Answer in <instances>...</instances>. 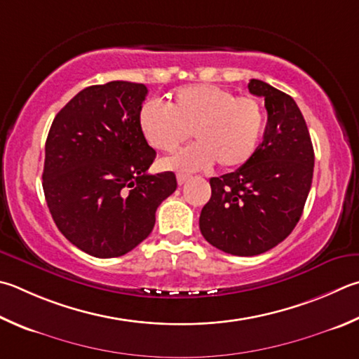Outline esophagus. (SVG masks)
I'll use <instances>...</instances> for the list:
<instances>
[{
  "mask_svg": "<svg viewBox=\"0 0 359 359\" xmlns=\"http://www.w3.org/2000/svg\"><path fill=\"white\" fill-rule=\"evenodd\" d=\"M188 179H190V175H188V174H177V184L179 185H184Z\"/></svg>",
  "mask_w": 359,
  "mask_h": 359,
  "instance_id": "esophagus-1",
  "label": "esophagus"
}]
</instances>
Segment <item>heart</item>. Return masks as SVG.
<instances>
[{
  "mask_svg": "<svg viewBox=\"0 0 359 359\" xmlns=\"http://www.w3.org/2000/svg\"><path fill=\"white\" fill-rule=\"evenodd\" d=\"M264 109L252 97H236L215 84H190L174 90L168 107L146 102L138 126L147 144L174 152L191 135L190 147L161 161L165 169L191 172L212 166H243L256 152L264 130Z\"/></svg>",
  "mask_w": 359,
  "mask_h": 359,
  "instance_id": "1",
  "label": "heart"
}]
</instances>
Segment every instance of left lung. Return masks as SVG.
Wrapping results in <instances>:
<instances>
[{
	"instance_id": "left-lung-1",
	"label": "left lung",
	"mask_w": 359,
	"mask_h": 359,
	"mask_svg": "<svg viewBox=\"0 0 359 359\" xmlns=\"http://www.w3.org/2000/svg\"><path fill=\"white\" fill-rule=\"evenodd\" d=\"M248 89L265 99L264 141L237 171L210 179L212 198L199 217L207 242L232 256H257L289 236L314 172L309 130L295 100L260 80Z\"/></svg>"
}]
</instances>
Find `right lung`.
Wrapping results in <instances>:
<instances>
[{"instance_id":"obj_1","label":"right lung","mask_w":359,"mask_h":359,"mask_svg":"<svg viewBox=\"0 0 359 359\" xmlns=\"http://www.w3.org/2000/svg\"><path fill=\"white\" fill-rule=\"evenodd\" d=\"M141 83L109 81L78 93L45 142L42 187L57 229L89 256L108 259L149 237L155 212L175 191L171 171L147 174L157 152L142 138Z\"/></svg>"}]
</instances>
